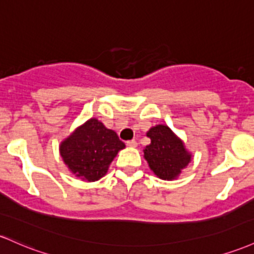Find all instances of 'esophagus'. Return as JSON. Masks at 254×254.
I'll list each match as a JSON object with an SVG mask.
<instances>
[{
    "label": "esophagus",
    "mask_w": 254,
    "mask_h": 254,
    "mask_svg": "<svg viewBox=\"0 0 254 254\" xmlns=\"http://www.w3.org/2000/svg\"><path fill=\"white\" fill-rule=\"evenodd\" d=\"M127 147H132V148H135V147H137V142H136L135 140H130L127 142Z\"/></svg>",
    "instance_id": "esophagus-1"
}]
</instances>
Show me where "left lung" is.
I'll list each match as a JSON object with an SVG mask.
<instances>
[{
  "instance_id": "obj_1",
  "label": "left lung",
  "mask_w": 254,
  "mask_h": 254,
  "mask_svg": "<svg viewBox=\"0 0 254 254\" xmlns=\"http://www.w3.org/2000/svg\"><path fill=\"white\" fill-rule=\"evenodd\" d=\"M150 143L144 147L143 157L149 169L160 180L174 181L191 160V153L185 142L168 125L158 124L146 133Z\"/></svg>"
}]
</instances>
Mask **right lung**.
I'll list each match as a JSON object with an SVG mask.
<instances>
[{"label": "right lung", "mask_w": 254, "mask_h": 254, "mask_svg": "<svg viewBox=\"0 0 254 254\" xmlns=\"http://www.w3.org/2000/svg\"><path fill=\"white\" fill-rule=\"evenodd\" d=\"M125 143L113 130L99 119L90 118L77 127L61 141L59 150L64 163L72 175L95 182L107 174L108 168Z\"/></svg>", "instance_id": "1"}]
</instances>
